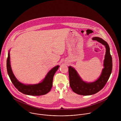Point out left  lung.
Wrapping results in <instances>:
<instances>
[{"label": "left lung", "mask_w": 121, "mask_h": 121, "mask_svg": "<svg viewBox=\"0 0 121 121\" xmlns=\"http://www.w3.org/2000/svg\"><path fill=\"white\" fill-rule=\"evenodd\" d=\"M93 40L102 43L105 46L106 49L104 61V68L99 79L92 83L84 82L80 77L75 69L71 67H69L70 86L74 93L80 95H92L100 91L107 82L112 70V58L108 44L99 37H94Z\"/></svg>", "instance_id": "8db88e82"}]
</instances>
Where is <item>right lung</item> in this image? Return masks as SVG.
I'll return each instance as SVG.
<instances>
[{"label": "right lung", "instance_id": "obj_1", "mask_svg": "<svg viewBox=\"0 0 121 121\" xmlns=\"http://www.w3.org/2000/svg\"><path fill=\"white\" fill-rule=\"evenodd\" d=\"M10 59L9 52L6 61L7 73L11 82L19 92L27 95L38 96L45 95L51 90L52 86L53 77L55 72L59 68V66H57L51 69L41 83L35 85H26L19 82L14 75L11 68Z\"/></svg>", "mask_w": 121, "mask_h": 121}]
</instances>
